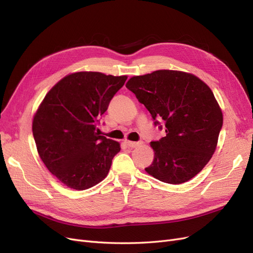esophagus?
<instances>
[{"instance_id":"1","label":"esophagus","mask_w":253,"mask_h":253,"mask_svg":"<svg viewBox=\"0 0 253 253\" xmlns=\"http://www.w3.org/2000/svg\"><path fill=\"white\" fill-rule=\"evenodd\" d=\"M125 142H126V144L127 145V147H129V148H137V147H139V145L141 144V142H134V141H128V140H126Z\"/></svg>"}]
</instances>
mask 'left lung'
<instances>
[{
    "label": "left lung",
    "mask_w": 253,
    "mask_h": 253,
    "mask_svg": "<svg viewBox=\"0 0 253 253\" xmlns=\"http://www.w3.org/2000/svg\"><path fill=\"white\" fill-rule=\"evenodd\" d=\"M150 112L166 136L151 141L155 152L145 168L172 185L193 178L209 163L223 126V114L210 87L183 72L156 71L129 79L126 85Z\"/></svg>",
    "instance_id": "left-lung-1"
}]
</instances>
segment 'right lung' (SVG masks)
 Wrapping results in <instances>:
<instances>
[{"mask_svg": "<svg viewBox=\"0 0 253 253\" xmlns=\"http://www.w3.org/2000/svg\"><path fill=\"white\" fill-rule=\"evenodd\" d=\"M126 76L80 72L60 80L45 96L33 121L37 150L48 171L75 190L103 180L117 141L99 135L97 126Z\"/></svg>", "mask_w": 253, "mask_h": 253, "instance_id": "1", "label": "right lung"}]
</instances>
